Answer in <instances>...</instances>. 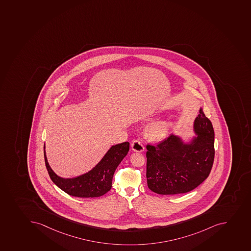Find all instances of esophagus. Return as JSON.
Segmentation results:
<instances>
[{
  "label": "esophagus",
  "instance_id": "esophagus-1",
  "mask_svg": "<svg viewBox=\"0 0 251 251\" xmlns=\"http://www.w3.org/2000/svg\"><path fill=\"white\" fill-rule=\"evenodd\" d=\"M131 148L132 150L134 151H137V152H142V151H143L144 149H145L143 143H142L139 139H135V140L133 141V143H132L131 144Z\"/></svg>",
  "mask_w": 251,
  "mask_h": 251
}]
</instances>
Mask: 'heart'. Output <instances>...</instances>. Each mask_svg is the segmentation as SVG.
Masks as SVG:
<instances>
[{
  "label": "heart",
  "mask_w": 251,
  "mask_h": 251,
  "mask_svg": "<svg viewBox=\"0 0 251 251\" xmlns=\"http://www.w3.org/2000/svg\"><path fill=\"white\" fill-rule=\"evenodd\" d=\"M168 124L165 122H158L151 125L147 129V134L153 140H159L166 135Z\"/></svg>",
  "instance_id": "obj_1"
}]
</instances>
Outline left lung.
<instances>
[{"label":"left lung","instance_id":"obj_1","mask_svg":"<svg viewBox=\"0 0 251 251\" xmlns=\"http://www.w3.org/2000/svg\"><path fill=\"white\" fill-rule=\"evenodd\" d=\"M199 134L190 145L169 135L155 145L147 144L148 188L159 195L190 192L208 177L215 158L213 126L201 108L195 119Z\"/></svg>","mask_w":251,"mask_h":251}]
</instances>
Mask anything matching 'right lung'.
Instances as JSON below:
<instances>
[{"label":"right lung","mask_w":251,"mask_h":251,"mask_svg":"<svg viewBox=\"0 0 251 251\" xmlns=\"http://www.w3.org/2000/svg\"><path fill=\"white\" fill-rule=\"evenodd\" d=\"M129 150V142L113 146L94 169L87 174L72 179H64L56 176L49 165L44 151L45 166L52 182L69 195L78 198L100 197L111 190L116 169Z\"/></svg>","instance_id":"1"}]
</instances>
